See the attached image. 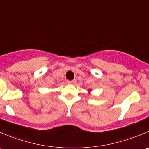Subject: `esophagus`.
<instances>
[{
    "mask_svg": "<svg viewBox=\"0 0 149 149\" xmlns=\"http://www.w3.org/2000/svg\"><path fill=\"white\" fill-rule=\"evenodd\" d=\"M67 83L68 84H73L76 83V81H75V80H73V81H67Z\"/></svg>",
    "mask_w": 149,
    "mask_h": 149,
    "instance_id": "obj_1",
    "label": "esophagus"
}]
</instances>
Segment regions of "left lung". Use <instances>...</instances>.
I'll use <instances>...</instances> for the list:
<instances>
[{
  "mask_svg": "<svg viewBox=\"0 0 149 149\" xmlns=\"http://www.w3.org/2000/svg\"><path fill=\"white\" fill-rule=\"evenodd\" d=\"M89 92H90V89H89Z\"/></svg>",
  "mask_w": 149,
  "mask_h": 149,
  "instance_id": "obj_1",
  "label": "left lung"
}]
</instances>
